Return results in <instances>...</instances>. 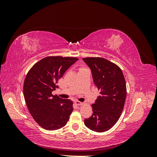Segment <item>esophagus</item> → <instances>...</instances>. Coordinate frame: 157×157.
Returning <instances> with one entry per match:
<instances>
[{"label":"esophagus","instance_id":"esophagus-1","mask_svg":"<svg viewBox=\"0 0 157 157\" xmlns=\"http://www.w3.org/2000/svg\"><path fill=\"white\" fill-rule=\"evenodd\" d=\"M75 104H76V105H82L83 103L82 102H80V101H75Z\"/></svg>","mask_w":157,"mask_h":157}]
</instances>
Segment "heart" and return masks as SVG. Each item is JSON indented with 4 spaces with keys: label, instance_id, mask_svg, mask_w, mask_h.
Listing matches in <instances>:
<instances>
[{
    "label": "heart",
    "instance_id": "heart-1",
    "mask_svg": "<svg viewBox=\"0 0 157 157\" xmlns=\"http://www.w3.org/2000/svg\"><path fill=\"white\" fill-rule=\"evenodd\" d=\"M84 69H86L85 68H80V71H82V70H84Z\"/></svg>",
    "mask_w": 157,
    "mask_h": 157
}]
</instances>
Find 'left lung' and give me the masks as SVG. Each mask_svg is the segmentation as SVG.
Masks as SVG:
<instances>
[{"mask_svg":"<svg viewBox=\"0 0 157 157\" xmlns=\"http://www.w3.org/2000/svg\"><path fill=\"white\" fill-rule=\"evenodd\" d=\"M94 83L100 91L92 105L93 114L84 120L89 129L97 132L109 130L119 119L126 98V85L121 68L102 58H86Z\"/></svg>","mask_w":157,"mask_h":157,"instance_id":"obj_1","label":"left lung"}]
</instances>
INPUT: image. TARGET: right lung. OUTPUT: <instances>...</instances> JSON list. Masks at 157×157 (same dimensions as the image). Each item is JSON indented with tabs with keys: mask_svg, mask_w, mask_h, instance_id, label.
I'll use <instances>...</instances> for the list:
<instances>
[{
	"mask_svg": "<svg viewBox=\"0 0 157 157\" xmlns=\"http://www.w3.org/2000/svg\"><path fill=\"white\" fill-rule=\"evenodd\" d=\"M78 59L49 56L33 66L23 84V96L27 107L34 120L47 130L63 127L73 111L70 99H61L52 92L59 78Z\"/></svg>",
	"mask_w": 157,
	"mask_h": 157,
	"instance_id": "obj_1",
	"label": "right lung"
}]
</instances>
